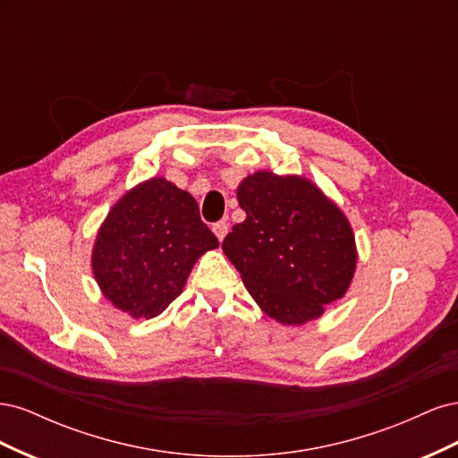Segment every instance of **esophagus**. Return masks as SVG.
<instances>
[{
	"mask_svg": "<svg viewBox=\"0 0 458 458\" xmlns=\"http://www.w3.org/2000/svg\"><path fill=\"white\" fill-rule=\"evenodd\" d=\"M212 231H214V234H216L219 241H224L227 231H229V224H227V221H217V224L212 225Z\"/></svg>",
	"mask_w": 458,
	"mask_h": 458,
	"instance_id": "1",
	"label": "esophagus"
}]
</instances>
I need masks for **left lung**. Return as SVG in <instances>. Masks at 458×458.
<instances>
[{
	"mask_svg": "<svg viewBox=\"0 0 458 458\" xmlns=\"http://www.w3.org/2000/svg\"><path fill=\"white\" fill-rule=\"evenodd\" d=\"M246 219L225 256L258 306L283 325H303L348 290L357 263L350 221L311 182L256 172L239 185Z\"/></svg>",
	"mask_w": 458,
	"mask_h": 458,
	"instance_id": "8db88e82",
	"label": "left lung"
}]
</instances>
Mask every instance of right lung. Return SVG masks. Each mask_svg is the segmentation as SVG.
<instances>
[{"label": "right lung", "instance_id": "add662e5", "mask_svg": "<svg viewBox=\"0 0 458 458\" xmlns=\"http://www.w3.org/2000/svg\"><path fill=\"white\" fill-rule=\"evenodd\" d=\"M217 246L197 200L152 177L108 212L91 263L105 298L135 318H152L183 293L195 261Z\"/></svg>", "mask_w": 458, "mask_h": 458}]
</instances>
